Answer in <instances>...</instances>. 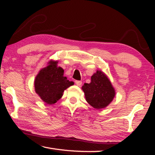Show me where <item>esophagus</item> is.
Here are the masks:
<instances>
[{
  "mask_svg": "<svg viewBox=\"0 0 155 155\" xmlns=\"http://www.w3.org/2000/svg\"><path fill=\"white\" fill-rule=\"evenodd\" d=\"M75 83H76V85H77V86H78V87H80V86L82 85V81H75Z\"/></svg>",
  "mask_w": 155,
  "mask_h": 155,
  "instance_id": "34e87169",
  "label": "esophagus"
}]
</instances>
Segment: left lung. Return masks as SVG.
I'll list each match as a JSON object with an SVG mask.
<instances>
[{
	"mask_svg": "<svg viewBox=\"0 0 155 155\" xmlns=\"http://www.w3.org/2000/svg\"><path fill=\"white\" fill-rule=\"evenodd\" d=\"M86 101L94 109L105 108L115 96V90L107 76L101 70L91 77V82L82 86Z\"/></svg>",
	"mask_w": 155,
	"mask_h": 155,
	"instance_id": "left-lung-1",
	"label": "left lung"
}]
</instances>
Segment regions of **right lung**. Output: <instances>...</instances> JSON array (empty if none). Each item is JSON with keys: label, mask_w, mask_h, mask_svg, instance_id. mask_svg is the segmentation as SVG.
<instances>
[{"label": "right lung", "mask_w": 155, "mask_h": 155, "mask_svg": "<svg viewBox=\"0 0 155 155\" xmlns=\"http://www.w3.org/2000/svg\"><path fill=\"white\" fill-rule=\"evenodd\" d=\"M57 64L58 61H49L34 81L35 92L47 104L56 103L62 97L64 90L74 85V82L64 77V69L57 66Z\"/></svg>", "instance_id": "right-lung-1"}]
</instances>
